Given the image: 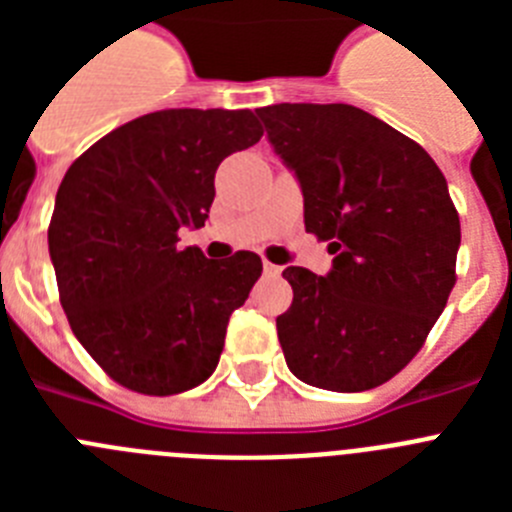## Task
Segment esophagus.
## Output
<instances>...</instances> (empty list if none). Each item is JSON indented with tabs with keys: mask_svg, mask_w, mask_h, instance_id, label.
Here are the masks:
<instances>
[{
	"mask_svg": "<svg viewBox=\"0 0 512 512\" xmlns=\"http://www.w3.org/2000/svg\"><path fill=\"white\" fill-rule=\"evenodd\" d=\"M264 271L269 274V277H277V274H282V266L271 264V261H264Z\"/></svg>",
	"mask_w": 512,
	"mask_h": 512,
	"instance_id": "obj_1",
	"label": "esophagus"
}]
</instances>
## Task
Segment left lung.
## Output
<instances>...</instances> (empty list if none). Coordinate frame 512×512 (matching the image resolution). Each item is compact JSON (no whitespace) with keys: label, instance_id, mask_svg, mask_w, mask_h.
<instances>
[{"label":"left lung","instance_id":"obj_1","mask_svg":"<svg viewBox=\"0 0 512 512\" xmlns=\"http://www.w3.org/2000/svg\"><path fill=\"white\" fill-rule=\"evenodd\" d=\"M271 146L300 179L305 228L333 269L287 266L277 318L289 372L333 392L379 387L423 348L456 284L459 212L423 146L351 104L261 107Z\"/></svg>","mask_w":512,"mask_h":512}]
</instances>
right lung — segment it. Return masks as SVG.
Instances as JSON below:
<instances>
[{
  "instance_id": "right-lung-1",
  "label": "right lung",
  "mask_w": 512,
  "mask_h": 512,
  "mask_svg": "<svg viewBox=\"0 0 512 512\" xmlns=\"http://www.w3.org/2000/svg\"><path fill=\"white\" fill-rule=\"evenodd\" d=\"M251 110H161L81 153L56 194L48 248L74 336L107 377L140 395H176L215 372L230 312L261 259H205L179 246L202 228L225 156L259 143Z\"/></svg>"
}]
</instances>
